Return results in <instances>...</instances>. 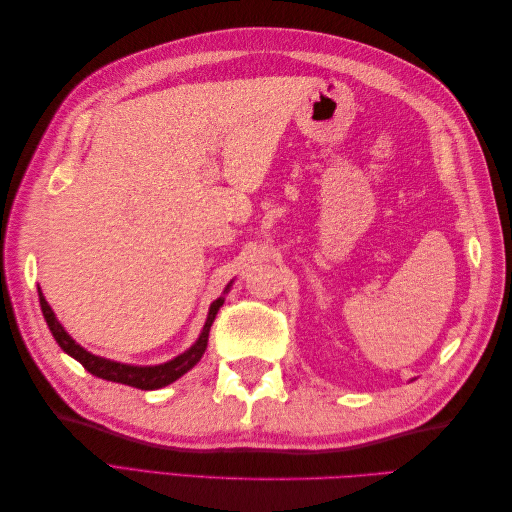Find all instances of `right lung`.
<instances>
[{
    "label": "right lung",
    "mask_w": 512,
    "mask_h": 512,
    "mask_svg": "<svg viewBox=\"0 0 512 512\" xmlns=\"http://www.w3.org/2000/svg\"><path fill=\"white\" fill-rule=\"evenodd\" d=\"M228 288H230V284L226 286L224 292H228ZM38 297H40L42 316H44L46 324H49V329H51L55 342L59 344L61 350H64L66 354H70L72 359L79 361L89 371V374H94L96 378H102V380H108V382L128 384V386H134V389H141V391L162 389V386L179 380L183 374H188V371L200 361V356L205 354L211 324H213L215 316H218L220 307L224 305V297L215 299L211 303L205 327H203V331H200L196 344L190 350H185L183 354L175 356L173 361L162 363V365L138 367V365H126V363H117V361H111V359H102V356H96V354L87 352L83 346H79V344L74 342V339L66 333L64 327H61L59 320L55 318V312L51 309V305L46 303L40 288H38Z\"/></svg>",
    "instance_id": "right-lung-1"
}]
</instances>
